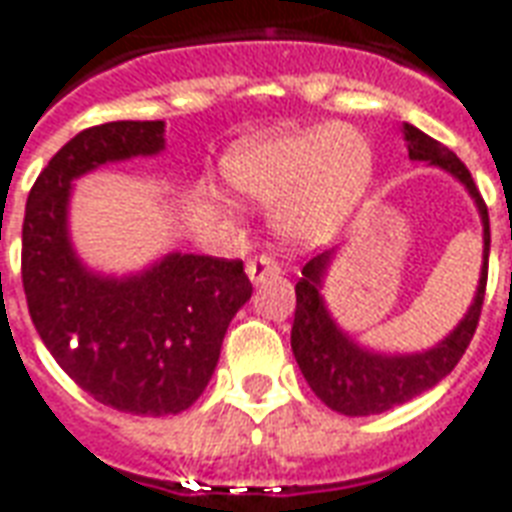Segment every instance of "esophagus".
<instances>
[{
  "label": "esophagus",
  "instance_id": "34e87169",
  "mask_svg": "<svg viewBox=\"0 0 512 512\" xmlns=\"http://www.w3.org/2000/svg\"><path fill=\"white\" fill-rule=\"evenodd\" d=\"M245 272H248V278H251L253 283H261L267 281V278H275V275L281 272V267L275 264L272 256H256V259L248 261Z\"/></svg>",
  "mask_w": 512,
  "mask_h": 512
}]
</instances>
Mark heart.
Here are the masks:
<instances>
[{
    "label": "heart",
    "mask_w": 512,
    "mask_h": 512,
    "mask_svg": "<svg viewBox=\"0 0 512 512\" xmlns=\"http://www.w3.org/2000/svg\"><path fill=\"white\" fill-rule=\"evenodd\" d=\"M231 190L270 204L272 226L294 245H319L341 229L371 188L374 144L352 125H313L245 138L223 155Z\"/></svg>",
    "instance_id": "1"
}]
</instances>
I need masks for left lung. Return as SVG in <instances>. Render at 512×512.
Instances as JSON below:
<instances>
[{
    "mask_svg": "<svg viewBox=\"0 0 512 512\" xmlns=\"http://www.w3.org/2000/svg\"><path fill=\"white\" fill-rule=\"evenodd\" d=\"M404 138L409 158L425 160V163L453 174L475 199L480 223H483V267H480L475 300L464 313V319L455 324L453 333L431 349L412 354H382L365 349L335 324L322 297V283L333 264L335 251L319 253L302 267V278L294 286V292H297L292 324L294 360L300 365L305 382L311 384L313 393L319 395L333 412H341L346 417L382 414L393 406L412 401L414 395L425 393L434 384L442 382L464 357L466 346L472 341L477 322H480L483 297H486L491 229H488L486 201L475 188V179L445 144L425 136L423 130H417L409 122H404Z\"/></svg>",
    "mask_w": 512,
    "mask_h": 512,
    "instance_id": "1",
    "label": "left lung"
}]
</instances>
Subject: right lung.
<instances>
[{
	"label": "right lung",
	"instance_id": "right-lung-1",
	"mask_svg": "<svg viewBox=\"0 0 512 512\" xmlns=\"http://www.w3.org/2000/svg\"><path fill=\"white\" fill-rule=\"evenodd\" d=\"M163 136V122H106L70 138L29 190L21 240L26 305L48 352L95 401L141 417L185 412L204 393L229 322L253 292L240 259L177 251L117 278L73 251V179L158 155Z\"/></svg>",
	"mask_w": 512,
	"mask_h": 512
}]
</instances>
